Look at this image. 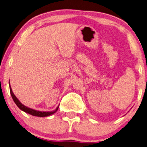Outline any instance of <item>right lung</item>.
I'll return each instance as SVG.
<instances>
[{
    "mask_svg": "<svg viewBox=\"0 0 147 147\" xmlns=\"http://www.w3.org/2000/svg\"><path fill=\"white\" fill-rule=\"evenodd\" d=\"M9 90H10V94L11 95V97H12L13 100L14 101V102H15V103L17 105H18V107L19 108V109H20L21 110L23 111L24 112L26 113H28V114H30L31 115H32V116L40 117H48V116H50V115H51L53 114H54L55 113H56L57 111L58 110V109H59V106H58L56 109L53 111H51V112H49V111H48V112H46V111H38L30 109V108H28L27 107H26L25 105H24L20 102H19V100L16 98V96L14 95L13 92H12V90H11L10 85H9Z\"/></svg>",
    "mask_w": 147,
    "mask_h": 147,
    "instance_id": "obj_1",
    "label": "right lung"
}]
</instances>
